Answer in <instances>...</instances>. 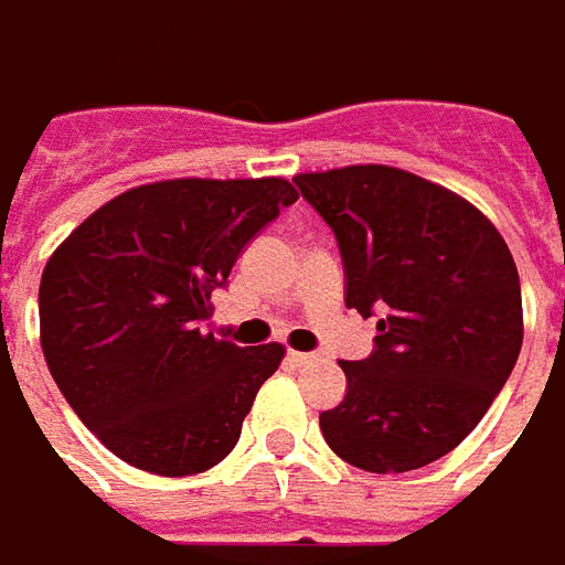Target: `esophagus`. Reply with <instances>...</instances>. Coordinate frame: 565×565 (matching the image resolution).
Instances as JSON below:
<instances>
[{
    "instance_id": "34e87169",
    "label": "esophagus",
    "mask_w": 565,
    "mask_h": 565,
    "mask_svg": "<svg viewBox=\"0 0 565 565\" xmlns=\"http://www.w3.org/2000/svg\"><path fill=\"white\" fill-rule=\"evenodd\" d=\"M290 362L294 365H309V362H316V353H297V350H290Z\"/></svg>"
}]
</instances>
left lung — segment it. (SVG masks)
I'll return each mask as SVG.
<instances>
[{"label": "left lung", "instance_id": "8db88e82", "mask_svg": "<svg viewBox=\"0 0 565 565\" xmlns=\"http://www.w3.org/2000/svg\"><path fill=\"white\" fill-rule=\"evenodd\" d=\"M294 181L338 237L347 309L381 316L372 356L341 360L347 397L321 413V435L365 472L422 469L476 428L519 360L513 253L469 200L403 168Z\"/></svg>", "mask_w": 565, "mask_h": 565}]
</instances>
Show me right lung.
Here are the masks:
<instances>
[{
    "label": "right lung",
    "instance_id": "1",
    "mask_svg": "<svg viewBox=\"0 0 565 565\" xmlns=\"http://www.w3.org/2000/svg\"><path fill=\"white\" fill-rule=\"evenodd\" d=\"M297 196L284 178L130 186L52 253L40 278L43 356L115 457L181 478L234 450L284 347H237L203 321L241 249Z\"/></svg>",
    "mask_w": 565,
    "mask_h": 565
}]
</instances>
